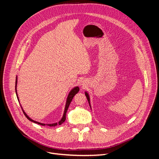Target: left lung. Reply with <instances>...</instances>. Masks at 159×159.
<instances>
[{
  "mask_svg": "<svg viewBox=\"0 0 159 159\" xmlns=\"http://www.w3.org/2000/svg\"><path fill=\"white\" fill-rule=\"evenodd\" d=\"M85 96H86V98H87V99H88V102H89V105H90V99H89V95H88V93H87V92H85ZM90 107H91V105H90Z\"/></svg>",
  "mask_w": 159,
  "mask_h": 159,
  "instance_id": "1",
  "label": "left lung"
}]
</instances>
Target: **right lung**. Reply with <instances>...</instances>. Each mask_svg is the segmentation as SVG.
<instances>
[{
    "instance_id": "1",
    "label": "right lung",
    "mask_w": 159,
    "mask_h": 159,
    "mask_svg": "<svg viewBox=\"0 0 159 159\" xmlns=\"http://www.w3.org/2000/svg\"><path fill=\"white\" fill-rule=\"evenodd\" d=\"M15 85H15L16 93V96H17L18 100V102H19V99H18V95H17V91H16L17 78H16V84H15ZM79 91H80V88H79L78 87H75V88H73V89H72L70 91V93H69V95H68V98H67L66 105V107H65V110H64V115H63V117H62L61 119L60 120V121L58 123H53V124H46H46H44V123H39V122L35 121H34V120H32V119H30L29 117L28 116V115H26V113L25 112V111H24V110L22 109V107H21V108H22V111H23L24 114H25V115L26 116V117L28 120H30V121L34 122V123H38V124H39V125H43V126L48 125V126H50V127H55V126H56V125H61L62 123H63L65 121V120H66V115L67 111H68V107H69V105H70V103H71V100L73 99V98H74V97L75 96V95L76 93H78V92Z\"/></svg>"
}]
</instances>
